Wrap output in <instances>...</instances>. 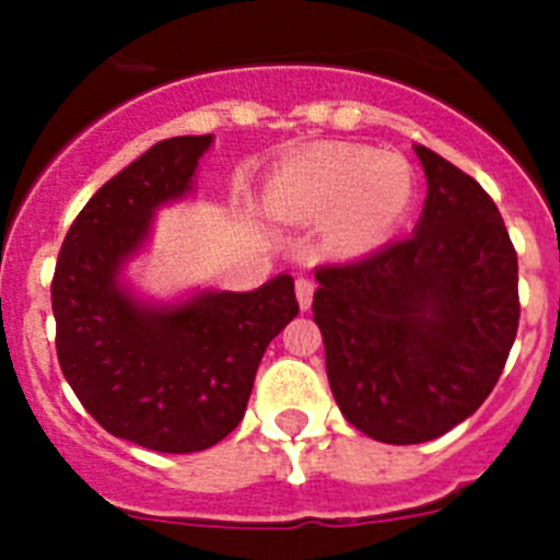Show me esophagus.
Returning a JSON list of instances; mask_svg holds the SVG:
<instances>
[{"mask_svg":"<svg viewBox=\"0 0 560 560\" xmlns=\"http://www.w3.org/2000/svg\"><path fill=\"white\" fill-rule=\"evenodd\" d=\"M294 289H296V300H300V308H308L311 305V300H314V280H311V277H296V283H294Z\"/></svg>","mask_w":560,"mask_h":560,"instance_id":"obj_1","label":"esophagus"}]
</instances>
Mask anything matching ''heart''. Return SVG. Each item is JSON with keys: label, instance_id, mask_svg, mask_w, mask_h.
<instances>
[{"label": "heart", "instance_id": "heart-1", "mask_svg": "<svg viewBox=\"0 0 560 560\" xmlns=\"http://www.w3.org/2000/svg\"><path fill=\"white\" fill-rule=\"evenodd\" d=\"M412 167L368 145H314L275 171L266 210L289 224H323L334 255H364L398 230L412 205Z\"/></svg>", "mask_w": 560, "mask_h": 560}]
</instances>
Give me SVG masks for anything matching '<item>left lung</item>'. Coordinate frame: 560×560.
<instances>
[{"instance_id":"1","label":"left lung","mask_w":560,"mask_h":560,"mask_svg":"<svg viewBox=\"0 0 560 560\" xmlns=\"http://www.w3.org/2000/svg\"><path fill=\"white\" fill-rule=\"evenodd\" d=\"M429 192L415 235L314 271V323L341 415L412 446L471 418L518 330V260L497 205L440 153L415 148Z\"/></svg>"}]
</instances>
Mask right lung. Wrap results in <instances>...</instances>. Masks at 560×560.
I'll return each instance as SVG.
<instances>
[{
  "instance_id": "obj_1",
  "label": "right lung",
  "mask_w": 560,
  "mask_h": 560,
  "mask_svg": "<svg viewBox=\"0 0 560 560\" xmlns=\"http://www.w3.org/2000/svg\"><path fill=\"white\" fill-rule=\"evenodd\" d=\"M210 142L162 140L108 179L69 226L49 289L58 364L83 409L114 438L162 454L205 452L241 423L269 341L300 314L289 275L160 311L117 289L153 210L190 187Z\"/></svg>"
}]
</instances>
